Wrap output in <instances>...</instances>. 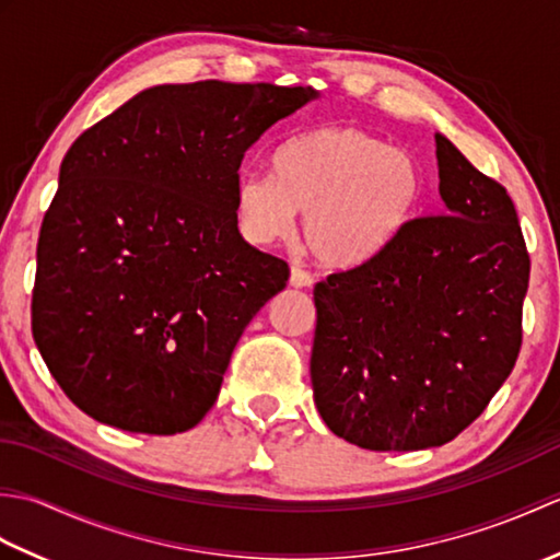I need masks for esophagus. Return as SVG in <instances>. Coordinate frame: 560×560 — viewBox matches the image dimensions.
Returning a JSON list of instances; mask_svg holds the SVG:
<instances>
[{"label":"esophagus","instance_id":"34e87169","mask_svg":"<svg viewBox=\"0 0 560 560\" xmlns=\"http://www.w3.org/2000/svg\"><path fill=\"white\" fill-rule=\"evenodd\" d=\"M313 283H315V279H313L311 271H305L301 267H293L291 269V287H295V289H311Z\"/></svg>","mask_w":560,"mask_h":560}]
</instances>
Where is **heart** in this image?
I'll use <instances>...</instances> for the list:
<instances>
[{
  "instance_id": "1",
  "label": "heart",
  "mask_w": 560,
  "mask_h": 560,
  "mask_svg": "<svg viewBox=\"0 0 560 560\" xmlns=\"http://www.w3.org/2000/svg\"><path fill=\"white\" fill-rule=\"evenodd\" d=\"M423 199L421 165L409 151L361 127H319L291 139L273 175L243 171L235 183L241 233L255 245L287 237L303 213V241L327 265H353L383 249Z\"/></svg>"
}]
</instances>
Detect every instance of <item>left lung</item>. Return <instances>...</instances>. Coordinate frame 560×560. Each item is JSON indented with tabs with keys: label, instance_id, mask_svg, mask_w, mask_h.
Wrapping results in <instances>:
<instances>
[{
	"label": "left lung",
	"instance_id": "8db88e82",
	"mask_svg": "<svg viewBox=\"0 0 560 560\" xmlns=\"http://www.w3.org/2000/svg\"><path fill=\"white\" fill-rule=\"evenodd\" d=\"M443 213L411 219L315 287L311 377L335 435L375 452L450 443L513 373L529 253L508 189L435 135Z\"/></svg>",
	"mask_w": 560,
	"mask_h": 560
}]
</instances>
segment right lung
I'll return each instance as SVG.
<instances>
[{
	"mask_svg": "<svg viewBox=\"0 0 560 560\" xmlns=\"http://www.w3.org/2000/svg\"><path fill=\"white\" fill-rule=\"evenodd\" d=\"M273 83H165L89 127L45 211L31 329L91 419L175 435L213 407L289 265L237 231L245 151L315 98Z\"/></svg>",
	"mask_w": 560,
	"mask_h": 560,
	"instance_id": "1",
	"label": "right lung"
}]
</instances>
